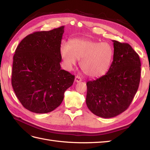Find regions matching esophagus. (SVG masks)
Instances as JSON below:
<instances>
[{
  "label": "esophagus",
  "instance_id": "esophagus-1",
  "mask_svg": "<svg viewBox=\"0 0 150 150\" xmlns=\"http://www.w3.org/2000/svg\"><path fill=\"white\" fill-rule=\"evenodd\" d=\"M75 81L76 82H80L81 81H82V78L80 77V76H76L75 78Z\"/></svg>",
  "mask_w": 150,
  "mask_h": 150
}]
</instances>
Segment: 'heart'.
<instances>
[{
  "label": "heart",
  "instance_id": "heart-1",
  "mask_svg": "<svg viewBox=\"0 0 150 150\" xmlns=\"http://www.w3.org/2000/svg\"><path fill=\"white\" fill-rule=\"evenodd\" d=\"M60 53L64 65L70 69L81 59L80 66L86 75L98 78L104 75L109 69L113 50L108 42H100L88 39H74L69 44L62 43Z\"/></svg>",
  "mask_w": 150,
  "mask_h": 150
}]
</instances>
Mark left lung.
Returning <instances> with one entry per match:
<instances>
[{
    "label": "left lung",
    "instance_id": "left-lung-1",
    "mask_svg": "<svg viewBox=\"0 0 150 150\" xmlns=\"http://www.w3.org/2000/svg\"><path fill=\"white\" fill-rule=\"evenodd\" d=\"M113 59L103 77L88 81L86 103L93 114L111 118L122 113L132 102L141 79V60L129 44L113 40Z\"/></svg>",
    "mask_w": 150,
    "mask_h": 150
}]
</instances>
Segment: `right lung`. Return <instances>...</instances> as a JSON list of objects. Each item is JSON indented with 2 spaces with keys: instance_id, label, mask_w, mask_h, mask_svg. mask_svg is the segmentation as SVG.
Listing matches in <instances>:
<instances>
[{
  "instance_id": "1",
  "label": "right lung",
  "mask_w": 150,
  "mask_h": 150,
  "mask_svg": "<svg viewBox=\"0 0 150 150\" xmlns=\"http://www.w3.org/2000/svg\"><path fill=\"white\" fill-rule=\"evenodd\" d=\"M64 26L28 35L13 56L11 84L22 106L46 113L59 106L75 76L61 69L60 47Z\"/></svg>"
}]
</instances>
